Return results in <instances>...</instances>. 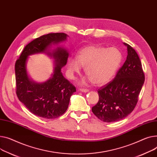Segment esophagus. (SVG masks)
Segmentation results:
<instances>
[{
	"label": "esophagus",
	"instance_id": "obj_1",
	"mask_svg": "<svg viewBox=\"0 0 157 157\" xmlns=\"http://www.w3.org/2000/svg\"><path fill=\"white\" fill-rule=\"evenodd\" d=\"M79 90H80L81 91H82V92H84V93H86V92H88V91H89V90H88V89H85V88H81Z\"/></svg>",
	"mask_w": 157,
	"mask_h": 157
}]
</instances>
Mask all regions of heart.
<instances>
[{"mask_svg": "<svg viewBox=\"0 0 157 157\" xmlns=\"http://www.w3.org/2000/svg\"><path fill=\"white\" fill-rule=\"evenodd\" d=\"M122 60L121 51L115 47L87 46L81 48L76 57H69L67 60V72L73 79L82 67L94 85H102L109 82L116 74Z\"/></svg>", "mask_w": 157, "mask_h": 157, "instance_id": "1", "label": "heart"}]
</instances>
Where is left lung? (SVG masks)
<instances>
[{"label": "left lung", "mask_w": 157, "mask_h": 157, "mask_svg": "<svg viewBox=\"0 0 157 157\" xmlns=\"http://www.w3.org/2000/svg\"><path fill=\"white\" fill-rule=\"evenodd\" d=\"M128 56L114 79L98 89L99 100L92 112L101 121H119L135 108L144 82L141 62L136 52L126 43Z\"/></svg>", "instance_id": "obj_1"}]
</instances>
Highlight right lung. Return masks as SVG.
Wrapping results in <instances>:
<instances>
[{
	"label": "right lung",
	"instance_id": "1",
	"mask_svg": "<svg viewBox=\"0 0 157 157\" xmlns=\"http://www.w3.org/2000/svg\"><path fill=\"white\" fill-rule=\"evenodd\" d=\"M64 33H48L31 41L23 50L15 64L16 95L19 101L32 113L50 119L57 118L67 110L70 98L76 88L62 75L61 69L66 65L69 56L67 49L60 46L52 50V45H58L67 40ZM44 53L55 60L54 71L46 82L37 83L28 76L26 64L28 56Z\"/></svg>",
	"mask_w": 157,
	"mask_h": 157
}]
</instances>
